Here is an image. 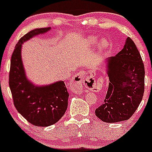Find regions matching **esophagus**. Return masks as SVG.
I'll use <instances>...</instances> for the list:
<instances>
[{
  "label": "esophagus",
  "mask_w": 152,
  "mask_h": 152,
  "mask_svg": "<svg viewBox=\"0 0 152 152\" xmlns=\"http://www.w3.org/2000/svg\"><path fill=\"white\" fill-rule=\"evenodd\" d=\"M86 76H87V74L84 72H80L78 75H76L73 78V80L71 81V88H72V89L75 91H77L82 86V84H85V82L89 84L92 88H96L97 86L102 85V84H100L99 82L96 81L92 77H88V78L86 77L85 78Z\"/></svg>",
  "instance_id": "obj_1"
}]
</instances>
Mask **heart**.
I'll use <instances>...</instances> for the list:
<instances>
[{
	"mask_svg": "<svg viewBox=\"0 0 152 152\" xmlns=\"http://www.w3.org/2000/svg\"><path fill=\"white\" fill-rule=\"evenodd\" d=\"M96 39H96V37H93V38L91 39V41L92 42H95L96 41ZM107 45H108V42H107L106 40H103L101 44L100 45V48L102 49H105L106 47H107Z\"/></svg>",
	"mask_w": 152,
	"mask_h": 152,
	"instance_id": "heart-1",
	"label": "heart"
}]
</instances>
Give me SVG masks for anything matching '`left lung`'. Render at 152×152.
I'll list each match as a JSON object with an SVG mask.
<instances>
[{
	"label": "left lung",
	"instance_id": "1",
	"mask_svg": "<svg viewBox=\"0 0 152 152\" xmlns=\"http://www.w3.org/2000/svg\"><path fill=\"white\" fill-rule=\"evenodd\" d=\"M107 63L108 90L95 114L105 123L127 120L139 107L144 94V63L129 37L123 49L116 56L107 58Z\"/></svg>",
	"mask_w": 152,
	"mask_h": 152
}]
</instances>
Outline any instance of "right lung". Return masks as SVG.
<instances>
[{
  "label": "right lung",
  "mask_w": 152,
  "mask_h": 152,
  "mask_svg": "<svg viewBox=\"0 0 152 152\" xmlns=\"http://www.w3.org/2000/svg\"><path fill=\"white\" fill-rule=\"evenodd\" d=\"M50 27L31 30L24 35L13 50L10 61L9 86L13 104L31 124L46 127L57 123L68 108V92L64 81L45 86H34L26 78L21 59V47L33 36L43 34Z\"/></svg>",
  "instance_id": "right-lung-1"
}]
</instances>
